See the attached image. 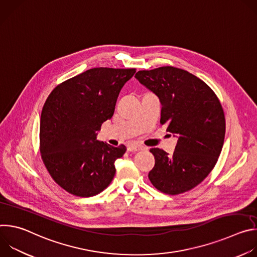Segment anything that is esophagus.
<instances>
[{
    "mask_svg": "<svg viewBox=\"0 0 257 257\" xmlns=\"http://www.w3.org/2000/svg\"><path fill=\"white\" fill-rule=\"evenodd\" d=\"M142 150H144V146H142V145H138V144H129L128 146H127V151L128 152H131V153H137V152H139V151H142Z\"/></svg>",
    "mask_w": 257,
    "mask_h": 257,
    "instance_id": "esophagus-1",
    "label": "esophagus"
}]
</instances>
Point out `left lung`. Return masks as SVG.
<instances>
[{"mask_svg":"<svg viewBox=\"0 0 257 257\" xmlns=\"http://www.w3.org/2000/svg\"><path fill=\"white\" fill-rule=\"evenodd\" d=\"M135 78L158 95L161 124L178 137L175 152L152 149L156 163L152 184L161 192L177 195L201 183L222 152L226 120L213 90L191 73L172 66L138 71Z\"/></svg>","mask_w":257,"mask_h":257,"instance_id":"obj_1","label":"left lung"}]
</instances>
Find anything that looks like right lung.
Returning a JSON list of instances; mask_svg holds the SVG:
<instances>
[{
    "instance_id": "add662e5",
    "label": "right lung",
    "mask_w": 257,
    "mask_h": 257,
    "mask_svg": "<svg viewBox=\"0 0 257 257\" xmlns=\"http://www.w3.org/2000/svg\"><path fill=\"white\" fill-rule=\"evenodd\" d=\"M135 69L92 68L54 88L41 116L40 150L57 184L90 197L112 182L115 161L126 152L96 139V131L115 112L118 95Z\"/></svg>"
}]
</instances>
